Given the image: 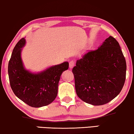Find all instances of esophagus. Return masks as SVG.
Segmentation results:
<instances>
[{"label":"esophagus","instance_id":"34e87169","mask_svg":"<svg viewBox=\"0 0 134 134\" xmlns=\"http://www.w3.org/2000/svg\"><path fill=\"white\" fill-rule=\"evenodd\" d=\"M75 65V62L73 61H71L69 62V67L70 68V69H72V68L74 67Z\"/></svg>","mask_w":134,"mask_h":134}]
</instances>
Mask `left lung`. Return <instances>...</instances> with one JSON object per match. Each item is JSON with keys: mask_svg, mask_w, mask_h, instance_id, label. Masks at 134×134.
Returning <instances> with one entry per match:
<instances>
[{"mask_svg": "<svg viewBox=\"0 0 134 134\" xmlns=\"http://www.w3.org/2000/svg\"><path fill=\"white\" fill-rule=\"evenodd\" d=\"M78 97L88 104H106L120 93L126 80V63L119 43L109 36L96 50L77 60L72 69Z\"/></svg>", "mask_w": 134, "mask_h": 134, "instance_id": "obj_1", "label": "left lung"}]
</instances>
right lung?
Returning a JSON list of instances; mask_svg holds the SVG:
<instances>
[{
  "label": "right lung",
  "mask_w": 134,
  "mask_h": 134,
  "mask_svg": "<svg viewBox=\"0 0 134 134\" xmlns=\"http://www.w3.org/2000/svg\"><path fill=\"white\" fill-rule=\"evenodd\" d=\"M25 43L24 37L17 43L9 61L8 72L11 87L15 95L30 106H46L56 98L61 75L69 69V63L64 62L41 72L32 73L24 67L21 58Z\"/></svg>",
  "instance_id": "right-lung-1"
}]
</instances>
